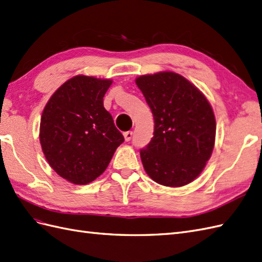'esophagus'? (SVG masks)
<instances>
[{
    "mask_svg": "<svg viewBox=\"0 0 262 262\" xmlns=\"http://www.w3.org/2000/svg\"><path fill=\"white\" fill-rule=\"evenodd\" d=\"M132 137H133V132H126V133H124V138H125V140L126 142H129V140L132 139Z\"/></svg>",
    "mask_w": 262,
    "mask_h": 262,
    "instance_id": "34e87169",
    "label": "esophagus"
}]
</instances>
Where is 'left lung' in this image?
Segmentation results:
<instances>
[{
  "mask_svg": "<svg viewBox=\"0 0 262 262\" xmlns=\"http://www.w3.org/2000/svg\"><path fill=\"white\" fill-rule=\"evenodd\" d=\"M154 116V137L140 149L144 169L154 182L182 187L193 182L211 157L216 118L197 87L175 72L138 76Z\"/></svg>",
  "mask_w": 262,
  "mask_h": 262,
  "instance_id": "left-lung-1",
  "label": "left lung"
}]
</instances>
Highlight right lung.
Listing matches in <instances>:
<instances>
[{"mask_svg":"<svg viewBox=\"0 0 262 262\" xmlns=\"http://www.w3.org/2000/svg\"><path fill=\"white\" fill-rule=\"evenodd\" d=\"M113 80L76 75L58 87L46 103L39 143L57 175L86 185L105 171L124 137L103 98Z\"/></svg>","mask_w":262,"mask_h":262,"instance_id":"1","label":"right lung"}]
</instances>
